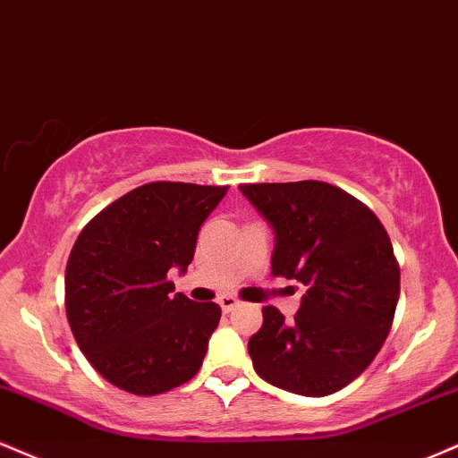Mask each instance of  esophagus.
Instances as JSON below:
<instances>
[{
  "label": "esophagus",
  "instance_id": "34e87169",
  "mask_svg": "<svg viewBox=\"0 0 458 458\" xmlns=\"http://www.w3.org/2000/svg\"><path fill=\"white\" fill-rule=\"evenodd\" d=\"M218 304H220V309H223V313H231L235 306H240V300L233 298V295H223V298L218 300Z\"/></svg>",
  "mask_w": 458,
  "mask_h": 458
}]
</instances>
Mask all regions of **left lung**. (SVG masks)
Wrapping results in <instances>:
<instances>
[{
    "instance_id": "obj_1",
    "label": "left lung",
    "mask_w": 458,
    "mask_h": 458,
    "mask_svg": "<svg viewBox=\"0 0 458 458\" xmlns=\"http://www.w3.org/2000/svg\"><path fill=\"white\" fill-rule=\"evenodd\" d=\"M240 191L274 231V276L306 289L293 321L263 309L261 330L249 341L255 373L302 396L345 388L379 353L399 302L401 272L384 225L326 182Z\"/></svg>"
}]
</instances>
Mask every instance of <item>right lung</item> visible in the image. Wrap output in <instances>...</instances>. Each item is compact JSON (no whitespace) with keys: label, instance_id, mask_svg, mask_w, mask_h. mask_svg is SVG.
Listing matches in <instances>:
<instances>
[{"label":"right lung","instance_id":"1","mask_svg":"<svg viewBox=\"0 0 458 458\" xmlns=\"http://www.w3.org/2000/svg\"><path fill=\"white\" fill-rule=\"evenodd\" d=\"M227 186L152 182L106 206L81 231L66 266V315L106 381L139 396L186 384L201 369L220 306L174 293L197 235Z\"/></svg>","mask_w":458,"mask_h":458}]
</instances>
